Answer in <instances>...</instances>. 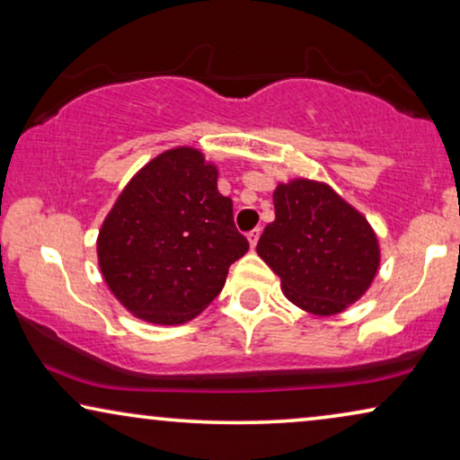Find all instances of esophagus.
Wrapping results in <instances>:
<instances>
[{
	"instance_id": "1",
	"label": "esophagus",
	"mask_w": 460,
	"mask_h": 460,
	"mask_svg": "<svg viewBox=\"0 0 460 460\" xmlns=\"http://www.w3.org/2000/svg\"><path fill=\"white\" fill-rule=\"evenodd\" d=\"M260 234H261V228H255V230H251L249 234H247V238H249V244H251V249H255V247H257V241H260Z\"/></svg>"
}]
</instances>
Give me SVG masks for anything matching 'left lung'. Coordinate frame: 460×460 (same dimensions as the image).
Here are the masks:
<instances>
[{
  "instance_id": "1",
  "label": "left lung",
  "mask_w": 460,
  "mask_h": 460,
  "mask_svg": "<svg viewBox=\"0 0 460 460\" xmlns=\"http://www.w3.org/2000/svg\"><path fill=\"white\" fill-rule=\"evenodd\" d=\"M274 211L257 255L279 276L291 304L314 316H335L368 291L381 249L356 207L324 181L295 178L276 186Z\"/></svg>"
}]
</instances>
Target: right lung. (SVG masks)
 Here are the masks:
<instances>
[{
    "mask_svg": "<svg viewBox=\"0 0 460 460\" xmlns=\"http://www.w3.org/2000/svg\"><path fill=\"white\" fill-rule=\"evenodd\" d=\"M96 244L111 293L153 324L199 316L249 251L217 190V167L192 146L165 150L128 181Z\"/></svg>",
    "mask_w": 460,
    "mask_h": 460,
    "instance_id": "right-lung-1",
    "label": "right lung"
}]
</instances>
